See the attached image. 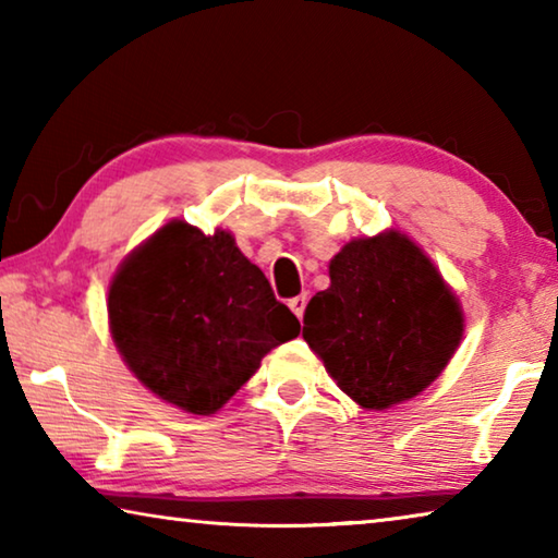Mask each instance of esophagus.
<instances>
[{
	"mask_svg": "<svg viewBox=\"0 0 558 558\" xmlns=\"http://www.w3.org/2000/svg\"><path fill=\"white\" fill-rule=\"evenodd\" d=\"M288 305H290V310H292V313H295V315H298V319H300L302 315H305L307 295H298V298H292V300L288 302Z\"/></svg>",
	"mask_w": 558,
	"mask_h": 558,
	"instance_id": "1",
	"label": "esophagus"
}]
</instances>
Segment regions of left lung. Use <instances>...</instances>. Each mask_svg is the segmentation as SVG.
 Instances as JSON below:
<instances>
[{
	"instance_id": "left-lung-1",
	"label": "left lung",
	"mask_w": 558,
	"mask_h": 558,
	"mask_svg": "<svg viewBox=\"0 0 558 558\" xmlns=\"http://www.w3.org/2000/svg\"><path fill=\"white\" fill-rule=\"evenodd\" d=\"M332 286L307 302L302 337L364 409L413 399L446 369L462 337L458 300L401 233L347 243Z\"/></svg>"
}]
</instances>
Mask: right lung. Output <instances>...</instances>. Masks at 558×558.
Masks as SVG:
<instances>
[{
	"label": "right lung",
	"instance_id": "1",
	"mask_svg": "<svg viewBox=\"0 0 558 558\" xmlns=\"http://www.w3.org/2000/svg\"><path fill=\"white\" fill-rule=\"evenodd\" d=\"M132 374L182 411H219L300 323L231 233L167 223L122 263L108 295Z\"/></svg>",
	"mask_w": 558,
	"mask_h": 558
}]
</instances>
